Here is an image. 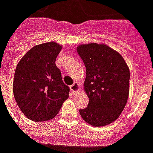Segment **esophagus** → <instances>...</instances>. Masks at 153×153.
<instances>
[{
    "label": "esophagus",
    "instance_id": "34e87169",
    "mask_svg": "<svg viewBox=\"0 0 153 153\" xmlns=\"http://www.w3.org/2000/svg\"><path fill=\"white\" fill-rule=\"evenodd\" d=\"M71 90L73 91V93H77V92H79L80 91V90H81V86H80V84H79L77 82H74V84L73 85H71Z\"/></svg>",
    "mask_w": 153,
    "mask_h": 153
}]
</instances>
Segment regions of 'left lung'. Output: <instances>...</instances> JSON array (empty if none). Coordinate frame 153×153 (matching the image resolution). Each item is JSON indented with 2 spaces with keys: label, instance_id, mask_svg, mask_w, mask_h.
Returning <instances> with one entry per match:
<instances>
[{
  "label": "left lung",
  "instance_id": "left-lung-1",
  "mask_svg": "<svg viewBox=\"0 0 153 153\" xmlns=\"http://www.w3.org/2000/svg\"><path fill=\"white\" fill-rule=\"evenodd\" d=\"M87 76L84 91L88 106L80 115L88 124L103 127L122 114L129 96L130 71L122 55L105 44L88 43L76 47Z\"/></svg>",
  "mask_w": 153,
  "mask_h": 153
}]
</instances>
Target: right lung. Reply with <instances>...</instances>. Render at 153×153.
<instances>
[{
    "instance_id": "1",
    "label": "right lung",
    "mask_w": 153,
    "mask_h": 153,
    "mask_svg": "<svg viewBox=\"0 0 153 153\" xmlns=\"http://www.w3.org/2000/svg\"><path fill=\"white\" fill-rule=\"evenodd\" d=\"M62 49L56 42L33 46L16 66L13 93L18 107L28 119L46 122L55 117L69 97L56 59Z\"/></svg>"
}]
</instances>
